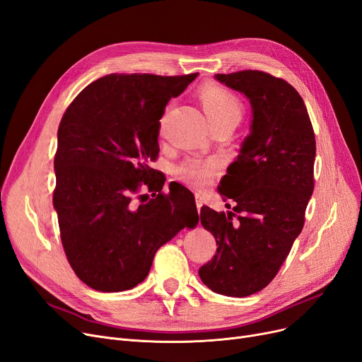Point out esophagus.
Listing matches in <instances>:
<instances>
[{"label":"esophagus","instance_id":"1","mask_svg":"<svg viewBox=\"0 0 362 362\" xmlns=\"http://www.w3.org/2000/svg\"><path fill=\"white\" fill-rule=\"evenodd\" d=\"M195 202H197V209L201 210L202 202H204V198H202V194H201V192H195Z\"/></svg>","mask_w":362,"mask_h":362}]
</instances>
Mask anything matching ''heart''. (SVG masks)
Returning a JSON list of instances; mask_svg holds the SVG:
<instances>
[{
  "instance_id": "obj_1",
  "label": "heart",
  "mask_w": 362,
  "mask_h": 362,
  "mask_svg": "<svg viewBox=\"0 0 362 362\" xmlns=\"http://www.w3.org/2000/svg\"><path fill=\"white\" fill-rule=\"evenodd\" d=\"M199 100L202 103L211 124L217 122H235L238 124L244 114V106L235 94L223 87L209 84L199 90ZM218 165L213 160H204L192 156L182 161L176 167V176L179 180L194 187L209 186L217 171Z\"/></svg>"
}]
</instances>
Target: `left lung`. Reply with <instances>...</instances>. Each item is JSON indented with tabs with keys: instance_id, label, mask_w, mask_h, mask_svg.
Wrapping results in <instances>:
<instances>
[{
	"instance_id": "left-lung-1",
	"label": "left lung",
	"mask_w": 362,
	"mask_h": 362,
	"mask_svg": "<svg viewBox=\"0 0 362 362\" xmlns=\"http://www.w3.org/2000/svg\"><path fill=\"white\" fill-rule=\"evenodd\" d=\"M251 103V133L218 186L233 211L201 207V225L217 244L198 274L210 290L245 297L278 274L305 225L313 192L315 134L303 99L282 78L262 71L217 74Z\"/></svg>"
}]
</instances>
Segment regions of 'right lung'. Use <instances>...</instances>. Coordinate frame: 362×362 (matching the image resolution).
Masks as SVG:
<instances>
[{"instance_id": "right-lung-1", "label": "right lung", "mask_w": 362, "mask_h": 362, "mask_svg": "<svg viewBox=\"0 0 362 362\" xmlns=\"http://www.w3.org/2000/svg\"><path fill=\"white\" fill-rule=\"evenodd\" d=\"M198 74H111L88 84L57 130L53 206L71 268L93 290L136 287L163 244L198 223L195 198L149 167L160 119ZM144 185L153 192L139 195ZM136 199H140L139 203Z\"/></svg>"}]
</instances>
